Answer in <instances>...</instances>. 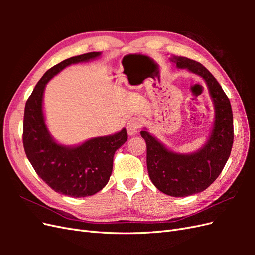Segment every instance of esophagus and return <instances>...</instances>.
Segmentation results:
<instances>
[{"label": "esophagus", "instance_id": "obj_1", "mask_svg": "<svg viewBox=\"0 0 255 255\" xmlns=\"http://www.w3.org/2000/svg\"><path fill=\"white\" fill-rule=\"evenodd\" d=\"M141 126V119L138 118V117H133L130 118L128 121V125H127V130H128V134L129 136H133L135 135L138 130H139V128Z\"/></svg>", "mask_w": 255, "mask_h": 255}]
</instances>
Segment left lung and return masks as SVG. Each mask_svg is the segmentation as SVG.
I'll return each instance as SVG.
<instances>
[{
  "label": "left lung",
  "instance_id": "obj_1",
  "mask_svg": "<svg viewBox=\"0 0 255 255\" xmlns=\"http://www.w3.org/2000/svg\"><path fill=\"white\" fill-rule=\"evenodd\" d=\"M170 60L205 81L215 107L212 134L202 149L191 154L168 150L145 129L140 135L146 143V167L152 183L168 196L187 197L205 190L227 164L234 139L233 114L229 98L204 66L183 56H172Z\"/></svg>",
  "mask_w": 255,
  "mask_h": 255
}]
</instances>
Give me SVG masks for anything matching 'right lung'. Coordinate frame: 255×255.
<instances>
[{"instance_id": "right-lung-1", "label": "right lung", "mask_w": 255, "mask_h": 255, "mask_svg": "<svg viewBox=\"0 0 255 255\" xmlns=\"http://www.w3.org/2000/svg\"><path fill=\"white\" fill-rule=\"evenodd\" d=\"M100 55V52L82 54L52 67L37 83L25 104L22 139L29 163L53 190L73 198L92 196L104 188L113 171L115 152L128 140V133L122 128L119 133L91 138L78 146L61 145L45 126L43 92L47 83L66 67Z\"/></svg>"}]
</instances>
